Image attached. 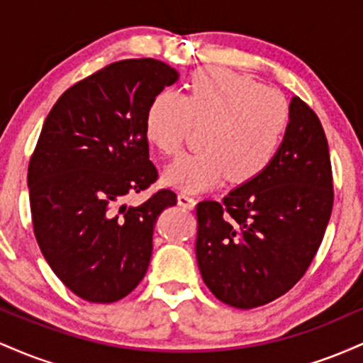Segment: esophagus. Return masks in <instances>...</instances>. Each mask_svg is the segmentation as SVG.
Segmentation results:
<instances>
[{
  "instance_id": "1",
  "label": "esophagus",
  "mask_w": 363,
  "mask_h": 363,
  "mask_svg": "<svg viewBox=\"0 0 363 363\" xmlns=\"http://www.w3.org/2000/svg\"><path fill=\"white\" fill-rule=\"evenodd\" d=\"M177 203H179V206L186 208V210H193L194 205H196V199L193 198V196L187 194V193H179Z\"/></svg>"
}]
</instances>
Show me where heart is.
I'll list each match as a JSON object with an SVG mask.
<instances>
[{"label": "heart", "mask_w": 363, "mask_h": 363, "mask_svg": "<svg viewBox=\"0 0 363 363\" xmlns=\"http://www.w3.org/2000/svg\"><path fill=\"white\" fill-rule=\"evenodd\" d=\"M290 123L289 102L251 77L205 68L191 77L186 94L160 91L147 111V140L162 155L181 152L193 126H205L198 153L179 157L164 182L198 193L225 179L245 184L272 165Z\"/></svg>", "instance_id": "heart-1"}]
</instances>
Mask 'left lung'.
I'll return each instance as SVG.
<instances>
[{"label": "left lung", "mask_w": 363, "mask_h": 363, "mask_svg": "<svg viewBox=\"0 0 363 363\" xmlns=\"http://www.w3.org/2000/svg\"><path fill=\"white\" fill-rule=\"evenodd\" d=\"M333 210L328 140L298 97L268 169L218 201L196 206V259L218 301L254 309L281 297L314 259Z\"/></svg>", "instance_id": "8db88e82"}]
</instances>
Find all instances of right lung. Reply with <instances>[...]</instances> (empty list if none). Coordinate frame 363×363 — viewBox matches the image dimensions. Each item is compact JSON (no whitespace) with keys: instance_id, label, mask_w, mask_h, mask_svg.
<instances>
[{"instance_id":"add662e5","label":"right lung","mask_w":363,"mask_h":363,"mask_svg":"<svg viewBox=\"0 0 363 363\" xmlns=\"http://www.w3.org/2000/svg\"><path fill=\"white\" fill-rule=\"evenodd\" d=\"M179 80L165 62H112L57 99L28 164L34 234L56 277L74 295L111 303L143 280L153 227L177 203L160 189L140 206L124 199L157 181L145 118L153 99Z\"/></svg>"}]
</instances>
